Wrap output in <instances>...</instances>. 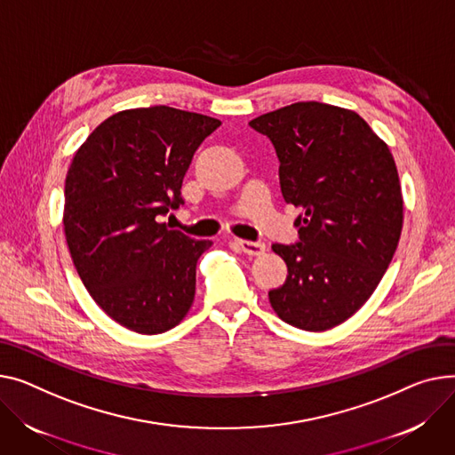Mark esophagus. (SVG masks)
<instances>
[{
	"label": "esophagus",
	"mask_w": 455,
	"mask_h": 455,
	"mask_svg": "<svg viewBox=\"0 0 455 455\" xmlns=\"http://www.w3.org/2000/svg\"><path fill=\"white\" fill-rule=\"evenodd\" d=\"M235 245L249 256H261L265 252V243L261 241H247V239H235Z\"/></svg>",
	"instance_id": "34e87169"
}]
</instances>
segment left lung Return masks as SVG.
Listing matches in <instances>:
<instances>
[{
    "instance_id": "obj_1",
    "label": "left lung",
    "mask_w": 455,
    "mask_h": 455,
    "mask_svg": "<svg viewBox=\"0 0 455 455\" xmlns=\"http://www.w3.org/2000/svg\"><path fill=\"white\" fill-rule=\"evenodd\" d=\"M280 161L299 241L275 243L287 280L268 291L276 315L306 331L353 316L382 280L403 230V194L387 144L351 109L296 102L251 120Z\"/></svg>"
}]
</instances>
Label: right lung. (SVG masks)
Returning <instances> with one entry per match:
<instances>
[{
	"instance_id": "1",
	"label": "right lung",
	"mask_w": 455,
	"mask_h": 455,
	"mask_svg": "<svg viewBox=\"0 0 455 455\" xmlns=\"http://www.w3.org/2000/svg\"><path fill=\"white\" fill-rule=\"evenodd\" d=\"M220 126L168 106L118 111L69 166L64 230L78 276L109 318L140 335L175 327L194 304L196 265L212 241L157 218L185 203L196 149Z\"/></svg>"
}]
</instances>
